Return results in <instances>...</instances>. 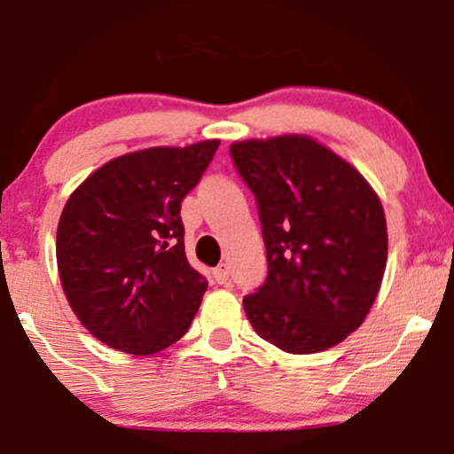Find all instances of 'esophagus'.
Returning <instances> with one entry per match:
<instances>
[{
    "label": "esophagus",
    "instance_id": "obj_1",
    "mask_svg": "<svg viewBox=\"0 0 454 454\" xmlns=\"http://www.w3.org/2000/svg\"><path fill=\"white\" fill-rule=\"evenodd\" d=\"M228 277H231V268H228L226 263H220V266L214 268V278H215L217 285L226 283Z\"/></svg>",
    "mask_w": 454,
    "mask_h": 454
}]
</instances>
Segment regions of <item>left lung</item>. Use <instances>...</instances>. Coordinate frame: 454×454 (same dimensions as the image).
<instances>
[{
    "label": "left lung",
    "mask_w": 454,
    "mask_h": 454,
    "mask_svg": "<svg viewBox=\"0 0 454 454\" xmlns=\"http://www.w3.org/2000/svg\"><path fill=\"white\" fill-rule=\"evenodd\" d=\"M254 192L268 277L243 306L257 335L289 354L329 349L358 329L386 272L387 228L369 182L308 136L231 146Z\"/></svg>",
    "instance_id": "obj_1"
}]
</instances>
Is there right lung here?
Instances as JSON below:
<instances>
[{
    "instance_id": "1",
    "label": "right lung",
    "mask_w": 454,
    "mask_h": 454,
    "mask_svg": "<svg viewBox=\"0 0 454 454\" xmlns=\"http://www.w3.org/2000/svg\"><path fill=\"white\" fill-rule=\"evenodd\" d=\"M217 146L123 154L68 197L56 234L60 283L96 340L146 356L188 331L207 280L186 260L180 209Z\"/></svg>"
}]
</instances>
